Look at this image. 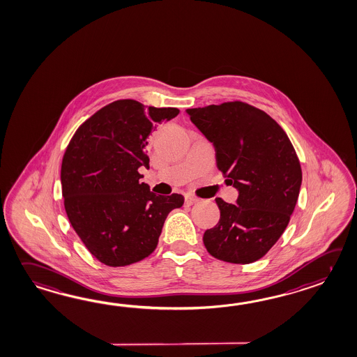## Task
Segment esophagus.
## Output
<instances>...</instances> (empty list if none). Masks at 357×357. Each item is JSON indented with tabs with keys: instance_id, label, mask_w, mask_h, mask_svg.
Instances as JSON below:
<instances>
[{
	"instance_id": "obj_1",
	"label": "esophagus",
	"mask_w": 357,
	"mask_h": 357,
	"mask_svg": "<svg viewBox=\"0 0 357 357\" xmlns=\"http://www.w3.org/2000/svg\"><path fill=\"white\" fill-rule=\"evenodd\" d=\"M198 199L196 197H192V196H187L185 197V205L187 206H192L193 204H196L197 202Z\"/></svg>"
}]
</instances>
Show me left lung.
<instances>
[{"mask_svg":"<svg viewBox=\"0 0 357 357\" xmlns=\"http://www.w3.org/2000/svg\"><path fill=\"white\" fill-rule=\"evenodd\" d=\"M190 121L214 144L218 169L237 188V205L215 198L220 219L204 234L207 252L251 264L283 234L301 188L300 160L283 128L242 101L188 109Z\"/></svg>","mask_w":357,"mask_h":357,"instance_id":"1","label":"left lung"}]
</instances>
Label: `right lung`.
I'll return each mask as SVG.
<instances>
[{
	"label": "right lung",
	"mask_w": 357,
	"mask_h": 357,
	"mask_svg": "<svg viewBox=\"0 0 357 357\" xmlns=\"http://www.w3.org/2000/svg\"><path fill=\"white\" fill-rule=\"evenodd\" d=\"M175 107H144L135 100L106 105L86 120L63 153L61 187L68 219L88 251L107 266L150 256L167 215L182 195L151 192L138 167H149L147 138Z\"/></svg>",
	"instance_id": "add662e5"
}]
</instances>
